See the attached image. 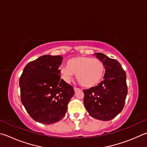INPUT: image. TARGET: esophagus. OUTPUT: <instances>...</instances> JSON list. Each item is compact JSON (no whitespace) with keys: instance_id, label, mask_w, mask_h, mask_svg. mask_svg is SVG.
<instances>
[{"instance_id":"esophagus-1","label":"esophagus","mask_w":147,"mask_h":147,"mask_svg":"<svg viewBox=\"0 0 147 147\" xmlns=\"http://www.w3.org/2000/svg\"><path fill=\"white\" fill-rule=\"evenodd\" d=\"M74 91H75V92L78 91V90H80V89L79 88H77V87H74Z\"/></svg>"}]
</instances>
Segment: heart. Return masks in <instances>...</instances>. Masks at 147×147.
<instances>
[{"label": "heart", "mask_w": 147, "mask_h": 147, "mask_svg": "<svg viewBox=\"0 0 147 147\" xmlns=\"http://www.w3.org/2000/svg\"><path fill=\"white\" fill-rule=\"evenodd\" d=\"M67 65L61 67L60 69L63 79L69 82L73 73L76 74L80 84L87 88L96 86L105 75V63L98 58L80 56L69 60Z\"/></svg>", "instance_id": "b5f03b06"}]
</instances>
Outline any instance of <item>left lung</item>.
<instances>
[{"label":"left lung","instance_id":"8db88e82","mask_svg":"<svg viewBox=\"0 0 147 147\" xmlns=\"http://www.w3.org/2000/svg\"><path fill=\"white\" fill-rule=\"evenodd\" d=\"M105 65L103 81L84 90L85 107L93 118L109 121L122 111L127 95L126 73L120 63L101 53H94Z\"/></svg>","mask_w":147,"mask_h":147}]
</instances>
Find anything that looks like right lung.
<instances>
[{
  "mask_svg": "<svg viewBox=\"0 0 147 147\" xmlns=\"http://www.w3.org/2000/svg\"><path fill=\"white\" fill-rule=\"evenodd\" d=\"M61 56L44 55L28 63L19 80L22 105L34 121L49 125L64 117L73 87L60 78Z\"/></svg>",
  "mask_w": 147,
  "mask_h": 147,
  "instance_id": "obj_1",
  "label": "right lung"
}]
</instances>
